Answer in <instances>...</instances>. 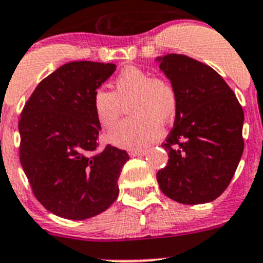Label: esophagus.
Here are the masks:
<instances>
[{
    "instance_id": "1",
    "label": "esophagus",
    "mask_w": 263,
    "mask_h": 263,
    "mask_svg": "<svg viewBox=\"0 0 263 263\" xmlns=\"http://www.w3.org/2000/svg\"><path fill=\"white\" fill-rule=\"evenodd\" d=\"M146 154V150H131L129 151V156H142Z\"/></svg>"
}]
</instances>
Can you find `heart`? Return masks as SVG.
<instances>
[{"instance_id": "obj_1", "label": "heart", "mask_w": 263, "mask_h": 263, "mask_svg": "<svg viewBox=\"0 0 263 263\" xmlns=\"http://www.w3.org/2000/svg\"><path fill=\"white\" fill-rule=\"evenodd\" d=\"M134 118L118 123L108 135L110 144L118 147L139 150L146 147L161 135V123H166L177 112L178 98L172 82L153 78L148 71L127 67L117 76L115 91L99 89L94 94V110L104 128L115 126L129 104Z\"/></svg>"}]
</instances>
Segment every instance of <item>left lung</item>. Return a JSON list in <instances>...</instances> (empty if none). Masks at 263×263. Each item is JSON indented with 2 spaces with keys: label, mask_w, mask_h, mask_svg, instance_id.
Segmentation results:
<instances>
[{
  "label": "left lung",
  "mask_w": 263,
  "mask_h": 263,
  "mask_svg": "<svg viewBox=\"0 0 263 263\" xmlns=\"http://www.w3.org/2000/svg\"><path fill=\"white\" fill-rule=\"evenodd\" d=\"M177 91L176 119L161 146V192L184 205L211 202L232 181L245 147V113L233 90L210 66L183 54L156 58Z\"/></svg>",
  "instance_id": "left-lung-1"
}]
</instances>
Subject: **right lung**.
Wrapping results in <instances>:
<instances>
[{
    "instance_id": "obj_1",
    "label": "right lung",
    "mask_w": 263,
    "mask_h": 263,
    "mask_svg": "<svg viewBox=\"0 0 263 263\" xmlns=\"http://www.w3.org/2000/svg\"><path fill=\"white\" fill-rule=\"evenodd\" d=\"M115 63H66L39 82L18 122L20 161L36 200L57 216L85 220L107 210L119 193L129 156L107 145L95 153L102 129L94 94Z\"/></svg>"
}]
</instances>
